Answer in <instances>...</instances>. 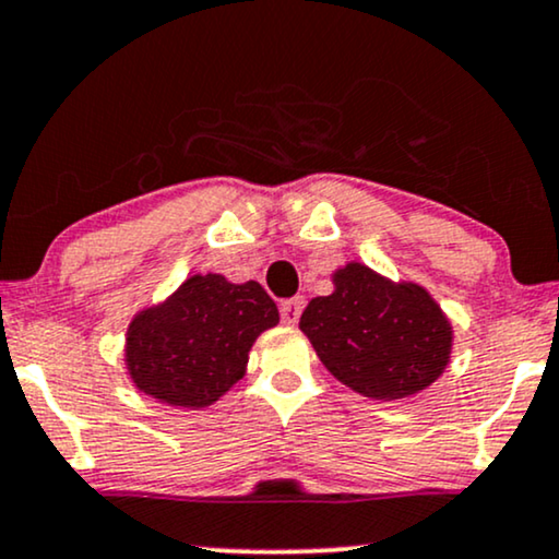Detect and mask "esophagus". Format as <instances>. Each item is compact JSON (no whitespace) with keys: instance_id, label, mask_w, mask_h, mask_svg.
Returning a JSON list of instances; mask_svg holds the SVG:
<instances>
[{"instance_id":"obj_1","label":"esophagus","mask_w":559,"mask_h":559,"mask_svg":"<svg viewBox=\"0 0 559 559\" xmlns=\"http://www.w3.org/2000/svg\"><path fill=\"white\" fill-rule=\"evenodd\" d=\"M302 308H306V297H293V300H285V302H282V306H280L282 323L295 325L297 321H300Z\"/></svg>"}]
</instances>
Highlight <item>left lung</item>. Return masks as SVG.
<instances>
[{
  "mask_svg": "<svg viewBox=\"0 0 559 559\" xmlns=\"http://www.w3.org/2000/svg\"><path fill=\"white\" fill-rule=\"evenodd\" d=\"M333 289L300 316L325 369L374 401L426 390L449 365L452 325L424 287L390 282L365 264L333 274Z\"/></svg>",
  "mask_w": 559,
  "mask_h": 559,
  "instance_id": "1",
  "label": "left lung"
}]
</instances>
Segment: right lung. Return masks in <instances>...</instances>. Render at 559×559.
Here are the masks:
<instances>
[{"mask_svg":"<svg viewBox=\"0 0 559 559\" xmlns=\"http://www.w3.org/2000/svg\"><path fill=\"white\" fill-rule=\"evenodd\" d=\"M280 323L259 282L194 274L128 329L126 365L141 393L182 408H205L243 377L251 344Z\"/></svg>","mask_w":559,"mask_h":559,"instance_id":"obj_1","label":"right lung"}]
</instances>
